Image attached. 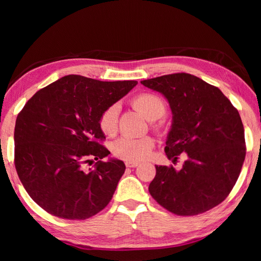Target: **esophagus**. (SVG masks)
<instances>
[{
  "label": "esophagus",
  "instance_id": "obj_1",
  "mask_svg": "<svg viewBox=\"0 0 261 261\" xmlns=\"http://www.w3.org/2000/svg\"><path fill=\"white\" fill-rule=\"evenodd\" d=\"M125 166H126V167H129V168H135V167H137V166H139V163H136V162H126V163H125Z\"/></svg>",
  "mask_w": 261,
  "mask_h": 261
}]
</instances>
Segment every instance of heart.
I'll return each instance as SVG.
<instances>
[{"label": "heart", "instance_id": "1", "mask_svg": "<svg viewBox=\"0 0 261 261\" xmlns=\"http://www.w3.org/2000/svg\"><path fill=\"white\" fill-rule=\"evenodd\" d=\"M134 107L149 121H154L165 114L166 105L159 96L151 93H141L132 99ZM119 107L112 105L102 113L99 118V127L105 135H114L118 129ZM154 147L151 137L124 136L115 140L112 145V152L115 157L126 162H141L147 159Z\"/></svg>", "mask_w": 261, "mask_h": 261}]
</instances>
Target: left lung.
<instances>
[{"label":"left lung","instance_id":"obj_1","mask_svg":"<svg viewBox=\"0 0 261 261\" xmlns=\"http://www.w3.org/2000/svg\"><path fill=\"white\" fill-rule=\"evenodd\" d=\"M163 94L173 121L166 156L175 163L186 154L181 169L156 166L149 193L177 215H197L229 195L246 157L245 130L238 110L218 87L178 73L141 81Z\"/></svg>","mask_w":261,"mask_h":261}]
</instances>
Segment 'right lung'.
Segmentation results:
<instances>
[{
	"label": "right lung",
	"instance_id": "obj_1",
	"mask_svg": "<svg viewBox=\"0 0 261 261\" xmlns=\"http://www.w3.org/2000/svg\"><path fill=\"white\" fill-rule=\"evenodd\" d=\"M137 81L102 82L67 75L41 88L15 121L14 159L19 178L39 206L55 216L85 220L112 198L125 165L108 157L99 118ZM99 162L86 171L82 164Z\"/></svg>",
	"mask_w": 261,
	"mask_h": 261
}]
</instances>
